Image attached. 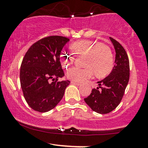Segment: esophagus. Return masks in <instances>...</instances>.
Returning <instances> with one entry per match:
<instances>
[{
	"label": "esophagus",
	"mask_w": 148,
	"mask_h": 148,
	"mask_svg": "<svg viewBox=\"0 0 148 148\" xmlns=\"http://www.w3.org/2000/svg\"><path fill=\"white\" fill-rule=\"evenodd\" d=\"M71 84H74L77 85V86H79V85H81V83L77 82H76V81H71Z\"/></svg>",
	"instance_id": "obj_1"
}]
</instances>
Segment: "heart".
I'll return each instance as SVG.
<instances>
[{"instance_id":"1","label":"heart","mask_w":148,"mask_h":148,"mask_svg":"<svg viewBox=\"0 0 148 148\" xmlns=\"http://www.w3.org/2000/svg\"><path fill=\"white\" fill-rule=\"evenodd\" d=\"M79 53L86 55L84 65L88 66L84 69L73 67L67 72L69 77L76 82H83L93 76L94 71L97 76L102 77L108 74L112 67V55L109 48L99 46L92 41H84L77 44ZM73 56L67 51L62 52L61 61L64 64H70Z\"/></svg>"}]
</instances>
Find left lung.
<instances>
[{
  "label": "left lung",
  "mask_w": 148,
  "mask_h": 148,
  "mask_svg": "<svg viewBox=\"0 0 148 148\" xmlns=\"http://www.w3.org/2000/svg\"><path fill=\"white\" fill-rule=\"evenodd\" d=\"M115 49V64L110 75L98 82L99 87L92 89L84 101L93 111L107 114L119 105L130 79V63L126 51L120 43L110 37Z\"/></svg>",
  "instance_id": "8db88e82"
}]
</instances>
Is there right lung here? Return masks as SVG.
Returning <instances> with one entry per match:
<instances>
[{
  "label": "right lung",
  "mask_w": 148,
  "mask_h": 148,
  "mask_svg": "<svg viewBox=\"0 0 148 148\" xmlns=\"http://www.w3.org/2000/svg\"><path fill=\"white\" fill-rule=\"evenodd\" d=\"M69 40L61 36L44 37L30 46L23 57L21 86L26 102L35 111L46 112L54 108L69 84L68 80L59 81L64 75L60 54Z\"/></svg>",
  "instance_id": "add662e5"
}]
</instances>
